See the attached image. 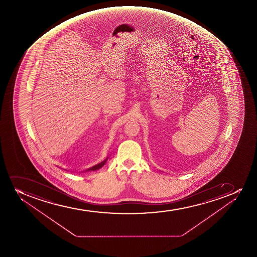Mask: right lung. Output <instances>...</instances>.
<instances>
[{
	"mask_svg": "<svg viewBox=\"0 0 257 257\" xmlns=\"http://www.w3.org/2000/svg\"><path fill=\"white\" fill-rule=\"evenodd\" d=\"M107 159H105V160L103 161V162H101V163H99V164H97V165L93 166L92 168H88L87 169V171H95L98 170V169H99V168H102L103 166L104 165V163H106Z\"/></svg>",
	"mask_w": 257,
	"mask_h": 257,
	"instance_id": "add662e5",
	"label": "right lung"
}]
</instances>
